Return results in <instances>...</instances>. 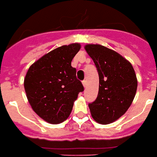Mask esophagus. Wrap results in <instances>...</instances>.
Here are the masks:
<instances>
[{"label":"esophagus","instance_id":"obj_1","mask_svg":"<svg viewBox=\"0 0 157 157\" xmlns=\"http://www.w3.org/2000/svg\"><path fill=\"white\" fill-rule=\"evenodd\" d=\"M82 85H83V86H84V87H86V80H83V81H82Z\"/></svg>","mask_w":157,"mask_h":157}]
</instances>
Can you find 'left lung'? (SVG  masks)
<instances>
[{"instance_id": "8db88e82", "label": "left lung", "mask_w": 157, "mask_h": 157, "mask_svg": "<svg viewBox=\"0 0 157 157\" xmlns=\"http://www.w3.org/2000/svg\"><path fill=\"white\" fill-rule=\"evenodd\" d=\"M85 49L99 75L98 96L88 104L91 116L98 123H112L127 111L135 98V72L132 65L113 50L100 44H87Z\"/></svg>"}]
</instances>
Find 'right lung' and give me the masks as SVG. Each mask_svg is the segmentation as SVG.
<instances>
[{
    "instance_id": "add662e5",
    "label": "right lung",
    "mask_w": 157,
    "mask_h": 157,
    "mask_svg": "<svg viewBox=\"0 0 157 157\" xmlns=\"http://www.w3.org/2000/svg\"><path fill=\"white\" fill-rule=\"evenodd\" d=\"M79 44L55 48L31 65L24 78V88L32 109L42 119L58 124L67 119L74 101L84 90L71 61Z\"/></svg>"
}]
</instances>
